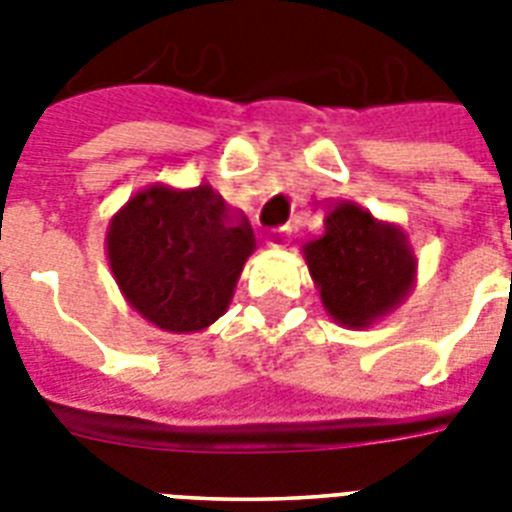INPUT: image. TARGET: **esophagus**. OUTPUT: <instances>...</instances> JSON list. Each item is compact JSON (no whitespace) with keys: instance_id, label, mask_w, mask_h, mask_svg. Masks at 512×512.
Wrapping results in <instances>:
<instances>
[{"instance_id":"obj_1","label":"esophagus","mask_w":512,"mask_h":512,"mask_svg":"<svg viewBox=\"0 0 512 512\" xmlns=\"http://www.w3.org/2000/svg\"><path fill=\"white\" fill-rule=\"evenodd\" d=\"M289 239H292V228L289 225H276L268 231V244L271 247H287Z\"/></svg>"}]
</instances>
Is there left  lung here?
<instances>
[{
    "label": "left lung",
    "mask_w": 512,
    "mask_h": 512,
    "mask_svg": "<svg viewBox=\"0 0 512 512\" xmlns=\"http://www.w3.org/2000/svg\"><path fill=\"white\" fill-rule=\"evenodd\" d=\"M305 260L321 303L345 327H366L396 308L417 268L404 231L350 201L329 212L327 233L305 244Z\"/></svg>",
    "instance_id": "8db88e82"
}]
</instances>
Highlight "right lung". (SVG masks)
Here are the masks:
<instances>
[{"label":"right lung","mask_w":512,"mask_h":512,"mask_svg":"<svg viewBox=\"0 0 512 512\" xmlns=\"http://www.w3.org/2000/svg\"><path fill=\"white\" fill-rule=\"evenodd\" d=\"M252 249L247 217L231 220L209 185H151L108 231L116 284L140 316L167 332H199L220 319Z\"/></svg>","instance_id":"obj_1"}]
</instances>
